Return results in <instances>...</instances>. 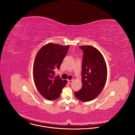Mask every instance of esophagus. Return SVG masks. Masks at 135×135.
I'll return each mask as SVG.
<instances>
[{
	"instance_id": "1",
	"label": "esophagus",
	"mask_w": 135,
	"mask_h": 135,
	"mask_svg": "<svg viewBox=\"0 0 135 135\" xmlns=\"http://www.w3.org/2000/svg\"><path fill=\"white\" fill-rule=\"evenodd\" d=\"M73 80H67V82H68V83H71L72 82H73Z\"/></svg>"
}]
</instances>
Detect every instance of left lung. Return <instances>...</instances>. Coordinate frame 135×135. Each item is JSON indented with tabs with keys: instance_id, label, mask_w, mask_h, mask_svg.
I'll return each instance as SVG.
<instances>
[{
	"instance_id": "1",
	"label": "left lung",
	"mask_w": 135,
	"mask_h": 135,
	"mask_svg": "<svg viewBox=\"0 0 135 135\" xmlns=\"http://www.w3.org/2000/svg\"><path fill=\"white\" fill-rule=\"evenodd\" d=\"M83 51L82 61V87L74 93L81 101L89 102L101 93L105 85L107 69L101 52L91 45L80 46Z\"/></svg>"
}]
</instances>
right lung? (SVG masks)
Returning <instances> with one entry per match:
<instances>
[{
    "instance_id": "1",
    "label": "right lung",
    "mask_w": 135,
    "mask_h": 135,
    "mask_svg": "<svg viewBox=\"0 0 135 135\" xmlns=\"http://www.w3.org/2000/svg\"><path fill=\"white\" fill-rule=\"evenodd\" d=\"M69 45L49 43L38 52L33 65V78L35 86L47 100L57 99L62 88L67 83L59 76H55V69H59Z\"/></svg>"
}]
</instances>
